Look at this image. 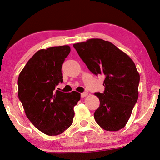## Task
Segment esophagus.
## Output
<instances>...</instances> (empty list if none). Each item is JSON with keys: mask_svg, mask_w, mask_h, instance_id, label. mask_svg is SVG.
<instances>
[{"mask_svg": "<svg viewBox=\"0 0 160 160\" xmlns=\"http://www.w3.org/2000/svg\"><path fill=\"white\" fill-rule=\"evenodd\" d=\"M88 95V92H82L81 93V97H85Z\"/></svg>", "mask_w": 160, "mask_h": 160, "instance_id": "1", "label": "esophagus"}]
</instances>
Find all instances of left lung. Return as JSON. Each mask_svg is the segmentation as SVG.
Listing matches in <instances>:
<instances>
[{
	"mask_svg": "<svg viewBox=\"0 0 160 160\" xmlns=\"http://www.w3.org/2000/svg\"><path fill=\"white\" fill-rule=\"evenodd\" d=\"M78 55L94 75H104L100 104L94 113L103 129L117 131L125 127L138 98L140 75L134 62L112 43L90 39L73 44Z\"/></svg>",
	"mask_w": 160,
	"mask_h": 160,
	"instance_id": "8db88e82",
	"label": "left lung"
}]
</instances>
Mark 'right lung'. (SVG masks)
Returning <instances> with one entry per match:
<instances>
[{
    "label": "right lung",
    "instance_id": "1",
    "mask_svg": "<svg viewBox=\"0 0 160 160\" xmlns=\"http://www.w3.org/2000/svg\"><path fill=\"white\" fill-rule=\"evenodd\" d=\"M69 46L37 51L18 77V97L32 123L48 135H58L71 126L73 108L80 99L75 91L55 90L63 82L61 68L70 53Z\"/></svg>",
    "mask_w": 160,
    "mask_h": 160
}]
</instances>
